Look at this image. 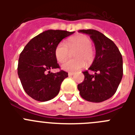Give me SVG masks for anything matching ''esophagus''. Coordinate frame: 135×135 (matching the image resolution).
I'll use <instances>...</instances> for the list:
<instances>
[{
  "instance_id": "esophagus-1",
  "label": "esophagus",
  "mask_w": 135,
  "mask_h": 135,
  "mask_svg": "<svg viewBox=\"0 0 135 135\" xmlns=\"http://www.w3.org/2000/svg\"><path fill=\"white\" fill-rule=\"evenodd\" d=\"M73 75H74V73H72V72H70V73H68L69 76H73Z\"/></svg>"
}]
</instances>
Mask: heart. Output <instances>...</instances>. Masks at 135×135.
<instances>
[{"mask_svg": "<svg viewBox=\"0 0 135 135\" xmlns=\"http://www.w3.org/2000/svg\"><path fill=\"white\" fill-rule=\"evenodd\" d=\"M92 40L84 34H76L68 39L66 45L59 42L55 49V56L57 61L63 63L67 59L69 50L76 49L73 53L74 59L67 61L61 65V68L68 71H76L85 65H90L94 60V51L92 48Z\"/></svg>", "mask_w": 135, "mask_h": 135, "instance_id": "1", "label": "heart"}]
</instances>
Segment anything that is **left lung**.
Segmentation results:
<instances>
[{
	"instance_id": "obj_1",
	"label": "left lung",
	"mask_w": 135,
	"mask_h": 135,
	"mask_svg": "<svg viewBox=\"0 0 135 135\" xmlns=\"http://www.w3.org/2000/svg\"><path fill=\"white\" fill-rule=\"evenodd\" d=\"M90 36L96 50L95 59L89 70L83 71L84 81L78 85L80 95L90 102L99 103L115 93L123 76L122 57L114 42L95 30L78 31Z\"/></svg>"
}]
</instances>
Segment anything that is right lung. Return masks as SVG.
<instances>
[{
  "mask_svg": "<svg viewBox=\"0 0 135 135\" xmlns=\"http://www.w3.org/2000/svg\"><path fill=\"white\" fill-rule=\"evenodd\" d=\"M74 32L49 30L35 36L20 53L17 73L25 92L32 99L46 101L57 96L61 84L68 73L61 70L55 56V49L62 40Z\"/></svg>",
  "mask_w": 135,
  "mask_h": 135,
  "instance_id": "right-lung-1",
  "label": "right lung"
}]
</instances>
